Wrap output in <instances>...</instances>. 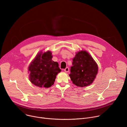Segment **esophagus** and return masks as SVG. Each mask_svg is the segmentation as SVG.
Wrapping results in <instances>:
<instances>
[{"label": "esophagus", "mask_w": 127, "mask_h": 127, "mask_svg": "<svg viewBox=\"0 0 127 127\" xmlns=\"http://www.w3.org/2000/svg\"><path fill=\"white\" fill-rule=\"evenodd\" d=\"M69 71V69L68 67H66V68L64 69V71H65V72H68Z\"/></svg>", "instance_id": "34e87169"}]
</instances>
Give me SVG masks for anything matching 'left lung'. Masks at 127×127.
<instances>
[{"label":"left lung","mask_w":127,"mask_h":127,"mask_svg":"<svg viewBox=\"0 0 127 127\" xmlns=\"http://www.w3.org/2000/svg\"><path fill=\"white\" fill-rule=\"evenodd\" d=\"M72 64L69 76L74 84L83 87L92 83L98 73V67L87 52L81 51L77 53Z\"/></svg>","instance_id":"obj_1"}]
</instances>
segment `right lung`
I'll return each instance as SVG.
<instances>
[{
	"label": "right lung",
	"mask_w": 127,
	"mask_h": 127,
	"mask_svg": "<svg viewBox=\"0 0 127 127\" xmlns=\"http://www.w3.org/2000/svg\"><path fill=\"white\" fill-rule=\"evenodd\" d=\"M52 53L48 51L37 55L30 64L28 70L30 72V82L39 87L49 88L53 85L56 75L61 71L57 62L52 60Z\"/></svg>",
	"instance_id": "obj_1"
}]
</instances>
